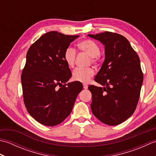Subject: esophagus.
<instances>
[{
	"instance_id": "obj_1",
	"label": "esophagus",
	"mask_w": 156,
	"mask_h": 156,
	"mask_svg": "<svg viewBox=\"0 0 156 156\" xmlns=\"http://www.w3.org/2000/svg\"><path fill=\"white\" fill-rule=\"evenodd\" d=\"M83 88H84V89H87V88H88V85L86 84H83Z\"/></svg>"
}]
</instances>
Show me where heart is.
Returning <instances> with one entry per match:
<instances>
[{"mask_svg": "<svg viewBox=\"0 0 156 156\" xmlns=\"http://www.w3.org/2000/svg\"><path fill=\"white\" fill-rule=\"evenodd\" d=\"M78 48L82 52L90 56L91 62L93 64H97L101 59V48L97 43L89 39H86L80 41L77 45ZM76 53L75 49L68 48L65 50L64 59L69 68H73L75 65ZM94 75V69L91 68L81 69L76 68L72 72V79L75 81L82 83H88Z\"/></svg>", "mask_w": 156, "mask_h": 156, "instance_id": "heart-1", "label": "heart"}]
</instances>
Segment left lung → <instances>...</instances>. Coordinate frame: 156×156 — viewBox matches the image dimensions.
Here are the masks:
<instances>
[{"instance_id":"left-lung-1","label":"left lung","mask_w":156,"mask_h":156,"mask_svg":"<svg viewBox=\"0 0 156 156\" xmlns=\"http://www.w3.org/2000/svg\"><path fill=\"white\" fill-rule=\"evenodd\" d=\"M89 37L105 48V59L94 80L104 88L90 85L92 113L108 125H117L133 114L144 80L140 58L124 36L105 31Z\"/></svg>"}]
</instances>
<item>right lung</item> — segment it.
Wrapping results in <instances>:
<instances>
[{
  "mask_svg": "<svg viewBox=\"0 0 156 156\" xmlns=\"http://www.w3.org/2000/svg\"><path fill=\"white\" fill-rule=\"evenodd\" d=\"M78 37L49 31L28 49L21 74L23 101L29 115L42 125L64 121L83 88L80 82L66 84L72 73L64 59L65 50Z\"/></svg>",
  "mask_w": 156,
  "mask_h": 156,
  "instance_id": "obj_1",
  "label": "right lung"
}]
</instances>
